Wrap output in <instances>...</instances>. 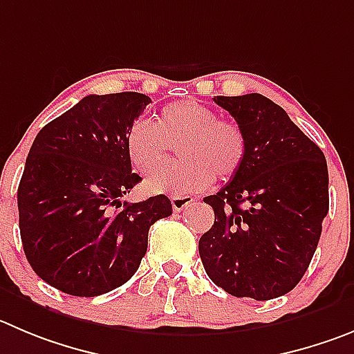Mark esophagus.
<instances>
[{"mask_svg":"<svg viewBox=\"0 0 354 354\" xmlns=\"http://www.w3.org/2000/svg\"><path fill=\"white\" fill-rule=\"evenodd\" d=\"M194 199L190 196H173L171 197V204H173L174 211H183L185 207L190 206Z\"/></svg>","mask_w":354,"mask_h":354,"instance_id":"1","label":"esophagus"}]
</instances>
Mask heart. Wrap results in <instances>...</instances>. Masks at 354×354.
<instances>
[{"instance_id":"b5f03b06","label":"heart","mask_w":354,"mask_h":354,"mask_svg":"<svg viewBox=\"0 0 354 354\" xmlns=\"http://www.w3.org/2000/svg\"><path fill=\"white\" fill-rule=\"evenodd\" d=\"M178 145L180 162L162 167L145 181L148 192L188 196L209 187L216 174L229 180L243 166L246 138L243 129L218 118L211 108L194 99L171 102L158 111L157 124L138 118L125 136L131 164L151 173Z\"/></svg>"}]
</instances>
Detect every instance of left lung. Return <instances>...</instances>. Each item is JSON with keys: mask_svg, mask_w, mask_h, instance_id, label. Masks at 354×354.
<instances>
[{"mask_svg": "<svg viewBox=\"0 0 354 354\" xmlns=\"http://www.w3.org/2000/svg\"><path fill=\"white\" fill-rule=\"evenodd\" d=\"M244 132L230 183L204 197L214 223L199 239L211 281L234 297L270 300L302 279L328 213V169L318 145L262 94L216 95Z\"/></svg>", "mask_w": 354, "mask_h": 354, "instance_id": "left-lung-1", "label": "left lung"}]
</instances>
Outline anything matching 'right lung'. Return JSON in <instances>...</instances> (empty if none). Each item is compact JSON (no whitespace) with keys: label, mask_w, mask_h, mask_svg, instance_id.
<instances>
[{"label":"right lung","mask_w":354,"mask_h":354,"mask_svg":"<svg viewBox=\"0 0 354 354\" xmlns=\"http://www.w3.org/2000/svg\"><path fill=\"white\" fill-rule=\"evenodd\" d=\"M150 101L140 92L85 95L32 141L17 190L22 246L32 270L68 295H102L127 283L150 227L173 213L162 194L120 201L141 181L125 136Z\"/></svg>","instance_id":"1"}]
</instances>
